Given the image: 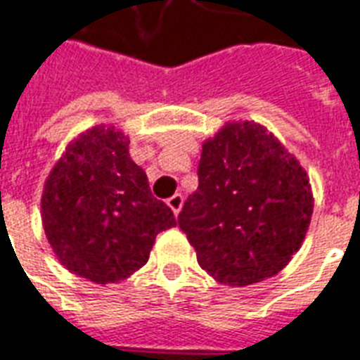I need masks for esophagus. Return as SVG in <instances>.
Returning a JSON list of instances; mask_svg holds the SVG:
<instances>
[{
    "label": "esophagus",
    "instance_id": "esophagus-1",
    "mask_svg": "<svg viewBox=\"0 0 360 360\" xmlns=\"http://www.w3.org/2000/svg\"><path fill=\"white\" fill-rule=\"evenodd\" d=\"M166 204H168L169 210L174 211V215H177L181 211V207H183V196H181V194H174L172 198L166 200Z\"/></svg>",
    "mask_w": 360,
    "mask_h": 360
}]
</instances>
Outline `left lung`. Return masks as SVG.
I'll use <instances>...</instances> for the list:
<instances>
[{"mask_svg": "<svg viewBox=\"0 0 360 360\" xmlns=\"http://www.w3.org/2000/svg\"><path fill=\"white\" fill-rule=\"evenodd\" d=\"M314 213L306 169L266 126L226 122L205 139L198 188L177 217L202 270L245 287L283 270Z\"/></svg>", "mask_w": 360, "mask_h": 360, "instance_id": "obj_1", "label": "left lung"}]
</instances>
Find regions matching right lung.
Listing matches in <instances>:
<instances>
[{
    "instance_id": "right-lung-1",
    "label": "right lung",
    "mask_w": 360,
    "mask_h": 360,
    "mask_svg": "<svg viewBox=\"0 0 360 360\" xmlns=\"http://www.w3.org/2000/svg\"><path fill=\"white\" fill-rule=\"evenodd\" d=\"M115 126L82 131L54 164L41 194V221L65 270L98 285L119 283L147 264L174 211L153 198L147 175Z\"/></svg>"
}]
</instances>
